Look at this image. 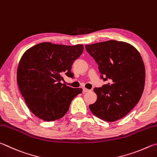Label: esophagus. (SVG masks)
<instances>
[{
	"instance_id": "34e87169",
	"label": "esophagus",
	"mask_w": 157,
	"mask_h": 157,
	"mask_svg": "<svg viewBox=\"0 0 157 157\" xmlns=\"http://www.w3.org/2000/svg\"><path fill=\"white\" fill-rule=\"evenodd\" d=\"M83 92H84V93H86V92H87L90 91V90L86 88V87H83Z\"/></svg>"
}]
</instances>
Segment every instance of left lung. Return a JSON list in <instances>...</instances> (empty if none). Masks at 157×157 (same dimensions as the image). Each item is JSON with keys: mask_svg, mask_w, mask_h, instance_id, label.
Masks as SVG:
<instances>
[{"mask_svg": "<svg viewBox=\"0 0 157 157\" xmlns=\"http://www.w3.org/2000/svg\"><path fill=\"white\" fill-rule=\"evenodd\" d=\"M86 48L98 65L101 78L109 81L94 89L97 99L89 105L90 111L105 121H116L141 97L145 80L142 57L133 45L123 41L109 40L86 45Z\"/></svg>", "mask_w": 157, "mask_h": 157, "instance_id": "8db88e82", "label": "left lung"}]
</instances>
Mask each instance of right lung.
I'll return each mask as SVG.
<instances>
[{"mask_svg": "<svg viewBox=\"0 0 157 157\" xmlns=\"http://www.w3.org/2000/svg\"><path fill=\"white\" fill-rule=\"evenodd\" d=\"M83 52L81 44L70 46L45 42L25 52L16 79L27 106L36 117L54 121L65 116L73 98L83 92L61 83L63 76L73 78V63Z\"/></svg>", "mask_w": 157, "mask_h": 157, "instance_id": "1", "label": "right lung"}]
</instances>
